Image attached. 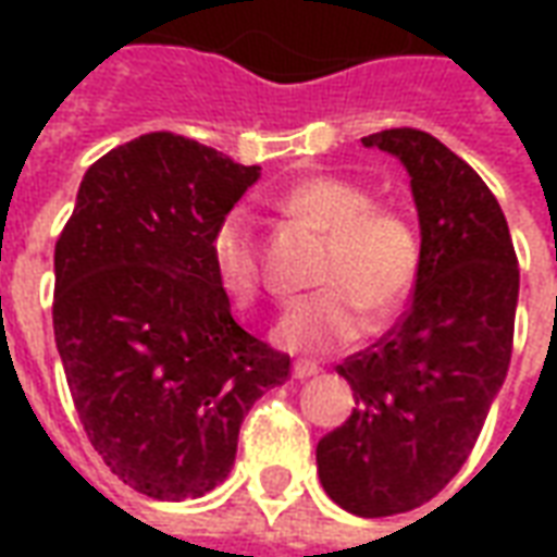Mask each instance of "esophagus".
<instances>
[{"mask_svg": "<svg viewBox=\"0 0 557 557\" xmlns=\"http://www.w3.org/2000/svg\"><path fill=\"white\" fill-rule=\"evenodd\" d=\"M319 373V367L315 363H307V361H298L295 367H292V375L298 379V382H304V379H310V375Z\"/></svg>", "mask_w": 557, "mask_h": 557, "instance_id": "obj_1", "label": "esophagus"}]
</instances>
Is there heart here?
<instances>
[{
	"instance_id": "b5f03b06",
	"label": "heart",
	"mask_w": 557,
	"mask_h": 557,
	"mask_svg": "<svg viewBox=\"0 0 557 557\" xmlns=\"http://www.w3.org/2000/svg\"><path fill=\"white\" fill-rule=\"evenodd\" d=\"M277 211L325 235L315 283L325 286L280 315L274 343L295 355H327L361 337L367 315L385 325L409 301L420 274V238L399 208L379 206L358 182L310 175L277 196ZM208 259L220 289L238 307L262 292V244L244 211L218 220Z\"/></svg>"
}]
</instances>
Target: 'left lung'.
<instances>
[{
  "instance_id": "obj_1",
  "label": "left lung",
  "mask_w": 557,
  "mask_h": 557,
  "mask_svg": "<svg viewBox=\"0 0 557 557\" xmlns=\"http://www.w3.org/2000/svg\"><path fill=\"white\" fill-rule=\"evenodd\" d=\"M363 146L409 170L420 274L397 325L337 367L358 409L315 466L343 510L379 519L432 502L471 454L510 367L519 265L498 199L444 143L391 127Z\"/></svg>"
}]
</instances>
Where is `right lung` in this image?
I'll use <instances>...</instances> for the list:
<instances>
[{"instance_id":"obj_1","label":"right lung","mask_w":557,"mask_h":557,"mask_svg":"<svg viewBox=\"0 0 557 557\" xmlns=\"http://www.w3.org/2000/svg\"><path fill=\"white\" fill-rule=\"evenodd\" d=\"M259 178L170 131L95 160L55 242L53 331L79 423L107 468L160 498L226 480L244 414L289 379V355L247 334L208 238Z\"/></svg>"}]
</instances>
